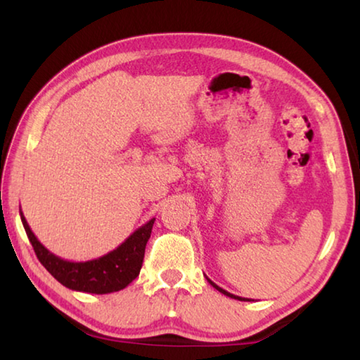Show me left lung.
<instances>
[{"label":"left lung","instance_id":"8db88e82","mask_svg":"<svg viewBox=\"0 0 360 360\" xmlns=\"http://www.w3.org/2000/svg\"><path fill=\"white\" fill-rule=\"evenodd\" d=\"M206 279H208V278H206ZM208 283L212 285V288H214V289H217L219 292H222V294L224 295H227V297H230V298H235V300H241V302H249V298H243V297H238V295H233V294H230V292H227V290H224L222 288H219V285L217 284H214V283H212L211 281V279H208Z\"/></svg>","mask_w":360,"mask_h":360}]
</instances>
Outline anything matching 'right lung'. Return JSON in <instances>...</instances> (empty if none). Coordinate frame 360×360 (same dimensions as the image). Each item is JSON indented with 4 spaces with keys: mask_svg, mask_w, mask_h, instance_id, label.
<instances>
[{
    "mask_svg": "<svg viewBox=\"0 0 360 360\" xmlns=\"http://www.w3.org/2000/svg\"><path fill=\"white\" fill-rule=\"evenodd\" d=\"M20 219L27 236L36 252V257L44 265L46 270L62 283L65 288L89 294H111L125 289L141 270L144 249L150 238L152 225L155 219L133 231L119 248L101 255L98 259L87 262H70L58 257L41 245L30 229L27 219L20 211Z\"/></svg>",
    "mask_w": 360,
    "mask_h": 360,
    "instance_id": "1",
    "label": "right lung"
}]
</instances>
